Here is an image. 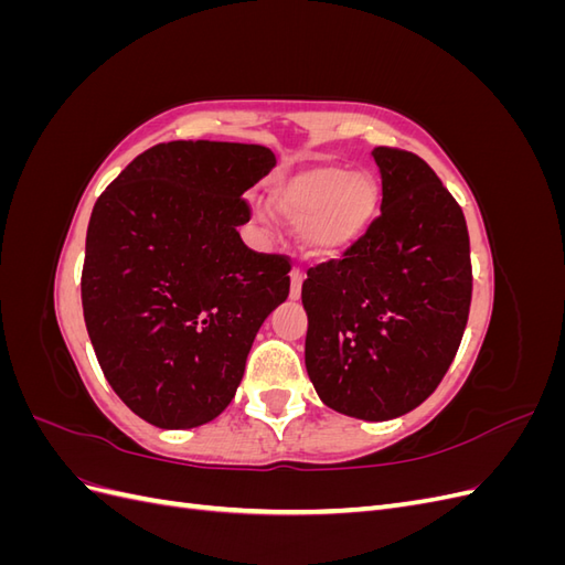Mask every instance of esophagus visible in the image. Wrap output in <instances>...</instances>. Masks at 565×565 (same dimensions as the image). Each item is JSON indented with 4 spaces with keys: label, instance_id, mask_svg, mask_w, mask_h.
Returning <instances> with one entry per match:
<instances>
[{
    "label": "esophagus",
    "instance_id": "1",
    "mask_svg": "<svg viewBox=\"0 0 565 565\" xmlns=\"http://www.w3.org/2000/svg\"><path fill=\"white\" fill-rule=\"evenodd\" d=\"M289 282H292V287H289V297H292V299H299V297H301L303 270H299V268H292V270H289Z\"/></svg>",
    "mask_w": 565,
    "mask_h": 565
}]
</instances>
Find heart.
Returning a JSON list of instances; mask_svg holds the SVG:
<instances>
[{
	"instance_id": "b5f03b06",
	"label": "heart",
	"mask_w": 565,
	"mask_h": 565,
	"mask_svg": "<svg viewBox=\"0 0 565 565\" xmlns=\"http://www.w3.org/2000/svg\"><path fill=\"white\" fill-rule=\"evenodd\" d=\"M278 212L299 226L303 249L320 259H332L355 245L372 226L380 204V185L372 174L344 167L320 164L303 169L273 191ZM254 216L268 228L273 216L254 207Z\"/></svg>"
}]
</instances>
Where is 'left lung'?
Here are the masks:
<instances>
[{"label":"left lung","instance_id":"8db88e82","mask_svg":"<svg viewBox=\"0 0 565 565\" xmlns=\"http://www.w3.org/2000/svg\"><path fill=\"white\" fill-rule=\"evenodd\" d=\"M382 216L301 285L306 372L337 413L396 419L440 384L471 303L467 221L413 152L374 148Z\"/></svg>","mask_w":565,"mask_h":565}]
</instances>
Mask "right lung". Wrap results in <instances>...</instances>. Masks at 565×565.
Returning a JSON list of instances; mask_svg holds the SVG:
<instances>
[{
	"label": "right lung",
	"instance_id": "1",
	"mask_svg": "<svg viewBox=\"0 0 565 565\" xmlns=\"http://www.w3.org/2000/svg\"><path fill=\"white\" fill-rule=\"evenodd\" d=\"M273 167L264 146L160 143L94 204L84 322L108 384L152 426L193 429L224 413L256 332L289 295L285 256L237 233L243 193Z\"/></svg>",
	"mask_w": 565,
	"mask_h": 565
}]
</instances>
